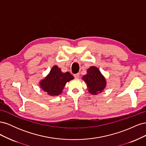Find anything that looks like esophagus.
<instances>
[{
	"instance_id": "esophagus-1",
	"label": "esophagus",
	"mask_w": 146,
	"mask_h": 146,
	"mask_svg": "<svg viewBox=\"0 0 146 146\" xmlns=\"http://www.w3.org/2000/svg\"><path fill=\"white\" fill-rule=\"evenodd\" d=\"M74 77H75V78H78L80 77V74H79V73H77V74H74Z\"/></svg>"
}]
</instances>
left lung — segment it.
<instances>
[{
  "instance_id": "1",
  "label": "left lung",
  "mask_w": 146,
  "mask_h": 146,
  "mask_svg": "<svg viewBox=\"0 0 146 146\" xmlns=\"http://www.w3.org/2000/svg\"><path fill=\"white\" fill-rule=\"evenodd\" d=\"M86 83L88 91L91 94H98L106 86V80L100 70L94 66H91L87 70V74L83 77Z\"/></svg>"
}]
</instances>
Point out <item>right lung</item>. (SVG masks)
I'll list each match as a JSON object with an SVG mask.
<instances>
[{"label": "right lung", "instance_id": "right-lung-1", "mask_svg": "<svg viewBox=\"0 0 146 146\" xmlns=\"http://www.w3.org/2000/svg\"><path fill=\"white\" fill-rule=\"evenodd\" d=\"M74 79L69 72L63 73L57 66H54L49 74L40 83V86L44 92L50 96L60 95L66 83Z\"/></svg>", "mask_w": 146, "mask_h": 146}]
</instances>
